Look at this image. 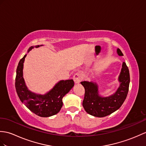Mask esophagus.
Masks as SVG:
<instances>
[{
  "mask_svg": "<svg viewBox=\"0 0 146 146\" xmlns=\"http://www.w3.org/2000/svg\"><path fill=\"white\" fill-rule=\"evenodd\" d=\"M73 80L74 83L76 84H78L80 83L81 81L83 80V77L81 76V74L79 73H76L74 74V75L73 76Z\"/></svg>",
  "mask_w": 146,
  "mask_h": 146,
  "instance_id": "34e87169",
  "label": "esophagus"
}]
</instances>
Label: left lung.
<instances>
[{"label": "left lung", "mask_w": 146, "mask_h": 146, "mask_svg": "<svg viewBox=\"0 0 146 146\" xmlns=\"http://www.w3.org/2000/svg\"><path fill=\"white\" fill-rule=\"evenodd\" d=\"M117 53L119 56L123 55L119 48L117 49ZM118 80L119 87L115 93L107 97L100 95L96 83L86 81L81 82L85 90L83 106L86 113L93 116L102 117L119 109L127 97L130 82L129 71L125 62L123 63Z\"/></svg>", "instance_id": "left-lung-1"}]
</instances>
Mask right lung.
I'll return each mask as SVG.
<instances>
[{
    "label": "right lung",
    "mask_w": 146,
    "mask_h": 146,
    "mask_svg": "<svg viewBox=\"0 0 146 146\" xmlns=\"http://www.w3.org/2000/svg\"><path fill=\"white\" fill-rule=\"evenodd\" d=\"M42 46V45H40ZM40 45L35 46L38 48ZM33 48L30 47L28 52ZM27 55L20 60L17 68L15 88L20 101L33 113L40 117H50L57 114L63 106V96L74 86L73 80H61L49 92L42 95L35 94L27 88L23 78V62Z\"/></svg>",
    "instance_id": "right-lung-1"
}]
</instances>
